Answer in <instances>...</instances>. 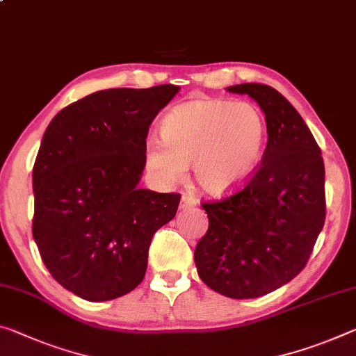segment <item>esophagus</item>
<instances>
[{
	"instance_id": "esophagus-1",
	"label": "esophagus",
	"mask_w": 356,
	"mask_h": 356,
	"mask_svg": "<svg viewBox=\"0 0 356 356\" xmlns=\"http://www.w3.org/2000/svg\"><path fill=\"white\" fill-rule=\"evenodd\" d=\"M198 204V201H196L193 196H188V195H182V200H180V209H190V207H195Z\"/></svg>"
}]
</instances>
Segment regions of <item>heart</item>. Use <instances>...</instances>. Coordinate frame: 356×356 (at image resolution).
Masks as SVG:
<instances>
[{
  "label": "heart",
  "mask_w": 356,
  "mask_h": 356,
  "mask_svg": "<svg viewBox=\"0 0 356 356\" xmlns=\"http://www.w3.org/2000/svg\"><path fill=\"white\" fill-rule=\"evenodd\" d=\"M266 122L250 103L191 99L161 122V138L145 143V163L163 182H176L193 163L202 191L225 196L249 182L261 163Z\"/></svg>",
  "instance_id": "heart-1"
}]
</instances>
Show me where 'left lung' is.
I'll use <instances>...</instances> for the list:
<instances>
[{
	"label": "left lung",
	"mask_w": 356,
	"mask_h": 356,
	"mask_svg": "<svg viewBox=\"0 0 356 356\" xmlns=\"http://www.w3.org/2000/svg\"><path fill=\"white\" fill-rule=\"evenodd\" d=\"M227 90L261 107L268 144L244 188L201 204L209 228L195 264L209 289L250 300L289 284L306 266L325 225V165L306 122L277 90L264 83Z\"/></svg>",
	"instance_id": "8db88e82"
}]
</instances>
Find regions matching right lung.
Wrapping results in <instances>:
<instances>
[{
    "label": "right lung",
    "mask_w": 356,
    "mask_h": 356,
    "mask_svg": "<svg viewBox=\"0 0 356 356\" xmlns=\"http://www.w3.org/2000/svg\"><path fill=\"white\" fill-rule=\"evenodd\" d=\"M177 92L172 83L101 90L61 109L44 133L33 238L52 277L82 300L136 289L152 238L176 216L179 193L138 184L150 123Z\"/></svg>",
    "instance_id": "add662e5"
}]
</instances>
